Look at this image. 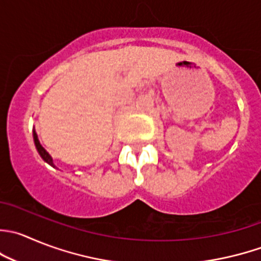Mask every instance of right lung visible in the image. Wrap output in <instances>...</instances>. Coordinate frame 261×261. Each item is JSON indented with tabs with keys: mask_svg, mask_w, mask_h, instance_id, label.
Here are the masks:
<instances>
[{
	"mask_svg": "<svg viewBox=\"0 0 261 261\" xmlns=\"http://www.w3.org/2000/svg\"><path fill=\"white\" fill-rule=\"evenodd\" d=\"M33 139H34L35 148H37L38 153H39V155L42 156V159H43V161H44L45 163H48V164H49V166L55 167V168H56L55 163H53V159H52V156L49 155V153H48V151L45 150L44 148H43V146H42V144L39 143V139H38V135H37V133H35V130H33Z\"/></svg>",
	"mask_w": 261,
	"mask_h": 261,
	"instance_id": "obj_1",
	"label": "right lung"
}]
</instances>
